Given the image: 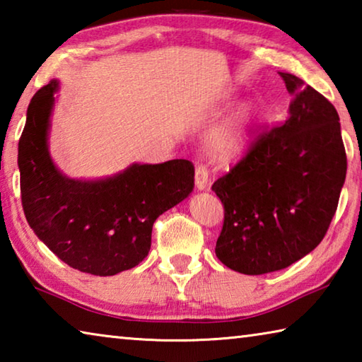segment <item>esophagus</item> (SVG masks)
Masks as SVG:
<instances>
[{"label":"esophagus","instance_id":"esophagus-1","mask_svg":"<svg viewBox=\"0 0 362 362\" xmlns=\"http://www.w3.org/2000/svg\"><path fill=\"white\" fill-rule=\"evenodd\" d=\"M194 182H196V188L198 189L207 188V182H209V170H207L204 164H198V166H196Z\"/></svg>","mask_w":362,"mask_h":362}]
</instances>
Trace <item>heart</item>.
<instances>
[{"instance_id": "heart-1", "label": "heart", "mask_w": 362, "mask_h": 362, "mask_svg": "<svg viewBox=\"0 0 362 362\" xmlns=\"http://www.w3.org/2000/svg\"><path fill=\"white\" fill-rule=\"evenodd\" d=\"M255 122V110L244 105L230 118L218 122L207 136V148L218 159H231L243 153Z\"/></svg>"}]
</instances>
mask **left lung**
<instances>
[{
    "label": "left lung",
    "mask_w": 362,
    "mask_h": 362,
    "mask_svg": "<svg viewBox=\"0 0 362 362\" xmlns=\"http://www.w3.org/2000/svg\"><path fill=\"white\" fill-rule=\"evenodd\" d=\"M289 118L262 132L212 189L225 209L218 260L243 274L287 268L326 236L346 177L335 107L302 79L281 73Z\"/></svg>",
    "instance_id": "left-lung-1"
}]
</instances>
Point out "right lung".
<instances>
[{
  "instance_id": "obj_1",
  "label": "right lung",
  "mask_w": 362,
  "mask_h": 362,
  "mask_svg": "<svg viewBox=\"0 0 362 362\" xmlns=\"http://www.w3.org/2000/svg\"><path fill=\"white\" fill-rule=\"evenodd\" d=\"M52 79L33 95L19 140L22 206L35 235L71 268L95 276L139 265L151 246L155 220L193 192L187 159L131 164L113 177L78 180L64 175L49 155Z\"/></svg>"
}]
</instances>
